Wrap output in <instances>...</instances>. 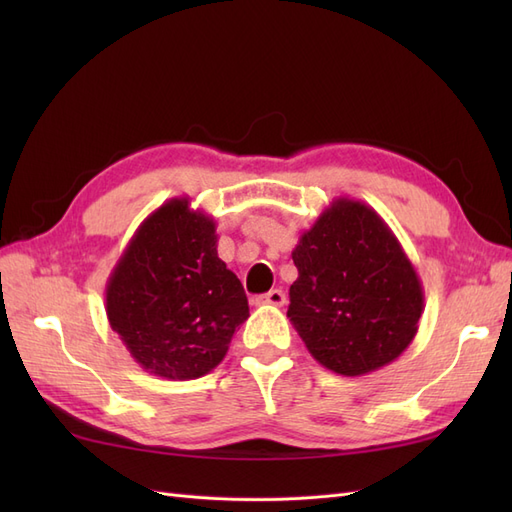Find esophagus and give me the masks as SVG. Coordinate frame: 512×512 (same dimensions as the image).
Here are the masks:
<instances>
[{
  "mask_svg": "<svg viewBox=\"0 0 512 512\" xmlns=\"http://www.w3.org/2000/svg\"><path fill=\"white\" fill-rule=\"evenodd\" d=\"M258 303H262V305H273V307H282L284 303H286V294H284V290H269L267 294H260V297L256 299Z\"/></svg>",
  "mask_w": 512,
  "mask_h": 512,
  "instance_id": "34e87169",
  "label": "esophagus"
}]
</instances>
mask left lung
Segmentation results:
<instances>
[{
	"label": "left lung",
	"mask_w": 512,
	"mask_h": 512,
	"mask_svg": "<svg viewBox=\"0 0 512 512\" xmlns=\"http://www.w3.org/2000/svg\"><path fill=\"white\" fill-rule=\"evenodd\" d=\"M292 260L299 277L288 318L322 367L365 376L412 344L425 309L423 284L369 205L335 198L303 232Z\"/></svg>",
	"instance_id": "1"
}]
</instances>
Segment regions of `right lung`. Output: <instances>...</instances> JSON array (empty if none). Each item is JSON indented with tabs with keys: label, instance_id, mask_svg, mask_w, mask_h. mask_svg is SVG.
I'll use <instances>...</instances> for the list:
<instances>
[{
	"label": "right lung",
	"instance_id": "add662e5",
	"mask_svg": "<svg viewBox=\"0 0 512 512\" xmlns=\"http://www.w3.org/2000/svg\"><path fill=\"white\" fill-rule=\"evenodd\" d=\"M106 316L153 376L196 380L218 367L250 307L211 215L185 196L147 215L108 277Z\"/></svg>",
	"mask_w": 512,
	"mask_h": 512
}]
</instances>
